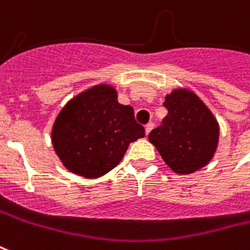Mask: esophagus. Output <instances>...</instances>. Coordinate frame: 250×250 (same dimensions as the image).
Listing matches in <instances>:
<instances>
[{
  "instance_id": "esophagus-1",
  "label": "esophagus",
  "mask_w": 250,
  "mask_h": 250,
  "mask_svg": "<svg viewBox=\"0 0 250 250\" xmlns=\"http://www.w3.org/2000/svg\"><path fill=\"white\" fill-rule=\"evenodd\" d=\"M153 123L152 122H149L148 125H146V135H148L149 132H151V131H152V128H153Z\"/></svg>"
}]
</instances>
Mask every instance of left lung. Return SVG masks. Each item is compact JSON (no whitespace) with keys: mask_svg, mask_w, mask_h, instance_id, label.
I'll use <instances>...</instances> for the list:
<instances>
[{"mask_svg":"<svg viewBox=\"0 0 250 250\" xmlns=\"http://www.w3.org/2000/svg\"><path fill=\"white\" fill-rule=\"evenodd\" d=\"M163 106L168 114L149 132V142L176 173H192L204 167L219 142V125L212 112L188 90L172 91Z\"/></svg>","mask_w":250,"mask_h":250,"instance_id":"1","label":"left lung"}]
</instances>
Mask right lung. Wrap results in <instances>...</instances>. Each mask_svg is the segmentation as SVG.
I'll return each mask as SVG.
<instances>
[{"label": "right lung", "mask_w": 250, "mask_h": 250, "mask_svg": "<svg viewBox=\"0 0 250 250\" xmlns=\"http://www.w3.org/2000/svg\"><path fill=\"white\" fill-rule=\"evenodd\" d=\"M144 136L134 108L118 102L116 91L99 84L70 101L55 119L53 146L64 167L99 177L119 164L128 144Z\"/></svg>", "instance_id": "right-lung-1"}]
</instances>
